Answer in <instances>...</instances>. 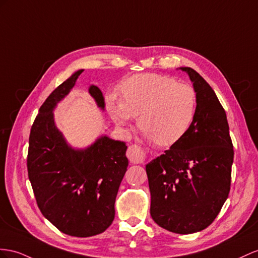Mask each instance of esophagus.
I'll return each mask as SVG.
<instances>
[{"instance_id": "obj_1", "label": "esophagus", "mask_w": 258, "mask_h": 258, "mask_svg": "<svg viewBox=\"0 0 258 258\" xmlns=\"http://www.w3.org/2000/svg\"><path fill=\"white\" fill-rule=\"evenodd\" d=\"M126 155L132 163H144L146 159V153L137 145H131Z\"/></svg>"}]
</instances>
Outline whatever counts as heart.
<instances>
[{
	"instance_id": "obj_1",
	"label": "heart",
	"mask_w": 258,
	"mask_h": 258,
	"mask_svg": "<svg viewBox=\"0 0 258 258\" xmlns=\"http://www.w3.org/2000/svg\"><path fill=\"white\" fill-rule=\"evenodd\" d=\"M120 101L107 98L114 122L124 126L137 116V127L158 146L168 147L185 136L196 115L192 86L159 74H136L118 85Z\"/></svg>"
}]
</instances>
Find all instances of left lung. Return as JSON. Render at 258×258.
I'll return each mask as SVG.
<instances>
[{
    "mask_svg": "<svg viewBox=\"0 0 258 258\" xmlns=\"http://www.w3.org/2000/svg\"><path fill=\"white\" fill-rule=\"evenodd\" d=\"M186 72L197 97L192 126L181 141L146 166L150 215L161 228L189 234L210 226L227 201L233 145L227 114L209 84Z\"/></svg>",
    "mask_w": 258,
    "mask_h": 258,
    "instance_id": "1",
    "label": "left lung"
}]
</instances>
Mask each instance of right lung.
Instances as JSON below:
<instances>
[{"label": "right lung", "mask_w": 258, "mask_h": 258, "mask_svg": "<svg viewBox=\"0 0 258 258\" xmlns=\"http://www.w3.org/2000/svg\"><path fill=\"white\" fill-rule=\"evenodd\" d=\"M82 70L56 87L39 109L29 135L28 177L42 215L61 232L87 237L102 233L114 219V203L126 172L127 146L102 136L83 150L66 144L52 111L74 87ZM89 94L104 109L101 90Z\"/></svg>", "instance_id": "right-lung-1"}]
</instances>
